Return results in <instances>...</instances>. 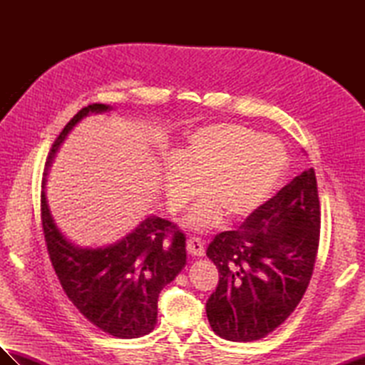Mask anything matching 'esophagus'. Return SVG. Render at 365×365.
Listing matches in <instances>:
<instances>
[{"mask_svg": "<svg viewBox=\"0 0 365 365\" xmlns=\"http://www.w3.org/2000/svg\"><path fill=\"white\" fill-rule=\"evenodd\" d=\"M187 251H189L190 256L195 257H202L204 256V244L200 237H190L187 240Z\"/></svg>", "mask_w": 365, "mask_h": 365, "instance_id": "obj_1", "label": "esophagus"}]
</instances>
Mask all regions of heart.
I'll return each instance as SVG.
<instances>
[{"label":"heart","instance_id":"obj_1","mask_svg":"<svg viewBox=\"0 0 365 365\" xmlns=\"http://www.w3.org/2000/svg\"><path fill=\"white\" fill-rule=\"evenodd\" d=\"M288 168V152L272 135L236 123L196 129L187 137L164 175L165 201L173 212L202 192L207 195L189 215L193 228L217 224L222 213L244 220L267 202Z\"/></svg>","mask_w":365,"mask_h":365}]
</instances>
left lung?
Instances as JSON below:
<instances>
[{
  "label": "left lung",
  "mask_w": 365,
  "mask_h": 365,
  "mask_svg": "<svg viewBox=\"0 0 365 365\" xmlns=\"http://www.w3.org/2000/svg\"><path fill=\"white\" fill-rule=\"evenodd\" d=\"M315 170L300 173L239 228L207 248L219 271L205 311L220 338L248 342L283 324L311 282L319 244Z\"/></svg>",
  "instance_id": "left-lung-1"
}]
</instances>
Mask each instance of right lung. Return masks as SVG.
<instances>
[{"label": "right lung", "mask_w": 365, "mask_h": 365, "mask_svg": "<svg viewBox=\"0 0 365 365\" xmlns=\"http://www.w3.org/2000/svg\"><path fill=\"white\" fill-rule=\"evenodd\" d=\"M103 103L82 108L54 140L46 163L41 219L51 264L62 289L88 322L117 338H138L157 324L158 295L187 263L185 236L168 219L149 216L123 239L103 248L73 245L54 224L46 197V176L68 132Z\"/></svg>", "instance_id": "1"}]
</instances>
